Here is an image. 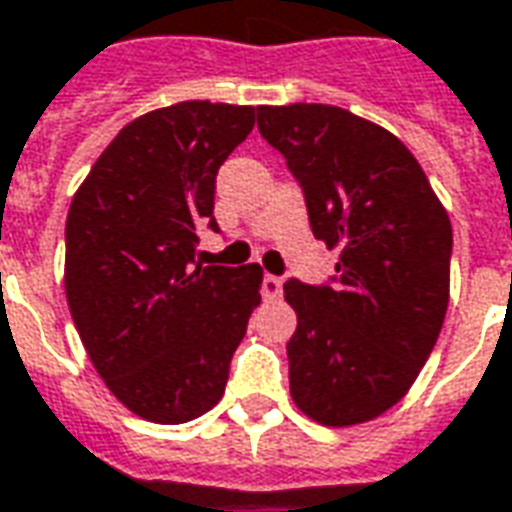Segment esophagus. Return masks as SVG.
<instances>
[{
    "label": "esophagus",
    "instance_id": "obj_1",
    "mask_svg": "<svg viewBox=\"0 0 512 512\" xmlns=\"http://www.w3.org/2000/svg\"><path fill=\"white\" fill-rule=\"evenodd\" d=\"M260 291H263L266 299H277V296L282 293V280L280 277H274V274H266V277H263V285H260Z\"/></svg>",
    "mask_w": 512,
    "mask_h": 512
}]
</instances>
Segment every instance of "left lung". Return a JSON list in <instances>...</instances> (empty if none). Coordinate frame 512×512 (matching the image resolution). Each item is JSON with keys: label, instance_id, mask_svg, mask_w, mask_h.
Returning a JSON list of instances; mask_svg holds the SVG:
<instances>
[{"label": "left lung", "instance_id": "left-lung-1", "mask_svg": "<svg viewBox=\"0 0 512 512\" xmlns=\"http://www.w3.org/2000/svg\"><path fill=\"white\" fill-rule=\"evenodd\" d=\"M257 130L299 182L313 235L341 249L330 282H285L293 402L324 427L371 421L410 391L441 335L449 216L410 149L343 107L263 105Z\"/></svg>", "mask_w": 512, "mask_h": 512}]
</instances>
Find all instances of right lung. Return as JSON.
I'll list each match as a JSON object with an SVG mask.
<instances>
[{
  "instance_id": "right-lung-1",
  "label": "right lung",
  "mask_w": 512,
  "mask_h": 512,
  "mask_svg": "<svg viewBox=\"0 0 512 512\" xmlns=\"http://www.w3.org/2000/svg\"><path fill=\"white\" fill-rule=\"evenodd\" d=\"M255 107L180 102L130 121L99 155L66 219V299L82 346L121 405L185 424L224 396L263 271L202 266L216 174Z\"/></svg>"
}]
</instances>
